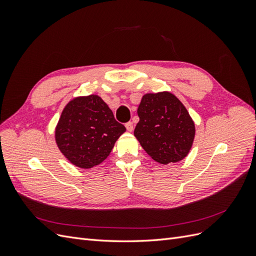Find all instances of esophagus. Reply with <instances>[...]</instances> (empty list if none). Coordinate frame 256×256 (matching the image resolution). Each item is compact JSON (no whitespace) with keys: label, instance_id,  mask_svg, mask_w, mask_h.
<instances>
[{"label":"esophagus","instance_id":"obj_1","mask_svg":"<svg viewBox=\"0 0 256 256\" xmlns=\"http://www.w3.org/2000/svg\"><path fill=\"white\" fill-rule=\"evenodd\" d=\"M126 128H127V130L129 131V132H131V131L134 130V124H132V122H128L126 124Z\"/></svg>","mask_w":256,"mask_h":256}]
</instances>
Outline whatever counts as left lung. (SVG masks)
<instances>
[{
	"mask_svg": "<svg viewBox=\"0 0 256 256\" xmlns=\"http://www.w3.org/2000/svg\"><path fill=\"white\" fill-rule=\"evenodd\" d=\"M134 136L158 164H175L188 156L196 136L189 112L170 92L145 94L138 108Z\"/></svg>",
	"mask_w": 256,
	"mask_h": 256,
	"instance_id": "obj_1",
	"label": "left lung"
}]
</instances>
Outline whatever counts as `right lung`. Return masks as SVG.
Instances as JSON below:
<instances>
[{
	"mask_svg": "<svg viewBox=\"0 0 256 256\" xmlns=\"http://www.w3.org/2000/svg\"><path fill=\"white\" fill-rule=\"evenodd\" d=\"M125 131L102 97L80 96L70 100L62 112L56 142L72 164L92 168L106 159Z\"/></svg>",
	"mask_w": 256,
	"mask_h": 256,
	"instance_id": "1",
	"label": "right lung"
}]
</instances>
